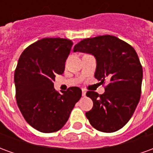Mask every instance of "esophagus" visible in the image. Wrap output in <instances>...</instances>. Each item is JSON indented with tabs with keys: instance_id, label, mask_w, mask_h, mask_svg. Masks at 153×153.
<instances>
[{
	"instance_id": "obj_1",
	"label": "esophagus",
	"mask_w": 153,
	"mask_h": 153,
	"mask_svg": "<svg viewBox=\"0 0 153 153\" xmlns=\"http://www.w3.org/2000/svg\"><path fill=\"white\" fill-rule=\"evenodd\" d=\"M82 95H83V97L86 96V90L82 89Z\"/></svg>"
}]
</instances>
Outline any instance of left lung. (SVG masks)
<instances>
[{
	"mask_svg": "<svg viewBox=\"0 0 153 153\" xmlns=\"http://www.w3.org/2000/svg\"><path fill=\"white\" fill-rule=\"evenodd\" d=\"M74 51L92 54L97 61V79L109 80L105 93L88 91L92 110L86 117L97 130L112 133L123 128L134 112L141 95L143 68L133 47L111 35L85 38Z\"/></svg>",
	"mask_w": 153,
	"mask_h": 153,
	"instance_id": "left-lung-1",
	"label": "left lung"
}]
</instances>
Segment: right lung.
<instances>
[{"mask_svg":"<svg viewBox=\"0 0 153 153\" xmlns=\"http://www.w3.org/2000/svg\"><path fill=\"white\" fill-rule=\"evenodd\" d=\"M73 42L65 38H42L25 49L15 72V97L22 115L33 128L53 133L65 125L82 96V90L54 88L55 77L62 74Z\"/></svg>","mask_w":153,"mask_h":153,"instance_id":"right-lung-1","label":"right lung"}]
</instances>
